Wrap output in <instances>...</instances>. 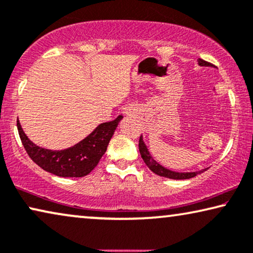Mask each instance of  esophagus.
I'll return each instance as SVG.
<instances>
[{"instance_id":"obj_1","label":"esophagus","mask_w":253,"mask_h":253,"mask_svg":"<svg viewBox=\"0 0 253 253\" xmlns=\"http://www.w3.org/2000/svg\"><path fill=\"white\" fill-rule=\"evenodd\" d=\"M130 110H126V113H127V115H130Z\"/></svg>"}]
</instances>
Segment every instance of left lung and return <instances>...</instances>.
I'll return each mask as SVG.
<instances>
[{
    "instance_id": "8db88e82",
    "label": "left lung",
    "mask_w": 253,
    "mask_h": 253,
    "mask_svg": "<svg viewBox=\"0 0 253 253\" xmlns=\"http://www.w3.org/2000/svg\"><path fill=\"white\" fill-rule=\"evenodd\" d=\"M197 62L199 66H209V67L213 66L212 64L205 62V60H203L201 58H198ZM138 149H140L141 157L143 158V161L145 164H147V166L152 170V172L157 174L159 176L169 177V179H173V180H186V179H191V177L196 176L198 174H201L204 172V170L208 169H204L201 170H196V172H175V170L166 169V167L161 165L157 161H155L154 157H152L150 154V151H149L148 147L145 145L143 141V136H142V135L140 137V142H138Z\"/></svg>"
}]
</instances>
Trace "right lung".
Here are the masks:
<instances>
[{
  "label": "right lung",
  "instance_id": "right-lung-1",
  "mask_svg": "<svg viewBox=\"0 0 253 253\" xmlns=\"http://www.w3.org/2000/svg\"><path fill=\"white\" fill-rule=\"evenodd\" d=\"M123 116L112 122L102 123L91 133L72 147L50 150L33 143L17 120L18 133L25 150L32 161L47 172L62 177H83L89 174L105 154L109 142Z\"/></svg>",
  "mask_w": 253,
  "mask_h": 253
}]
</instances>
